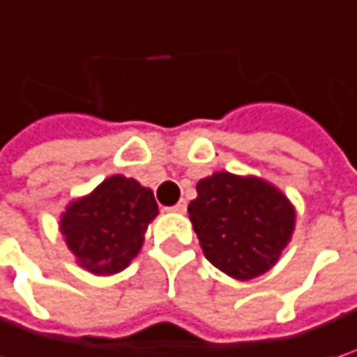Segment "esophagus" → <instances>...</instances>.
Listing matches in <instances>:
<instances>
[{"mask_svg": "<svg viewBox=\"0 0 357 357\" xmlns=\"http://www.w3.org/2000/svg\"><path fill=\"white\" fill-rule=\"evenodd\" d=\"M185 206H188V204H185V200H179L176 206H172V208H167V211H172V212H185Z\"/></svg>", "mask_w": 357, "mask_h": 357, "instance_id": "34e87169", "label": "esophagus"}]
</instances>
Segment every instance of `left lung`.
I'll list each match as a JSON object with an SVG mask.
<instances>
[{"label":"left lung","instance_id":"left-lung-1","mask_svg":"<svg viewBox=\"0 0 357 357\" xmlns=\"http://www.w3.org/2000/svg\"><path fill=\"white\" fill-rule=\"evenodd\" d=\"M188 212L200 247L214 268L251 280L275 266L288 245L296 211L270 181L216 172L196 183Z\"/></svg>","mask_w":357,"mask_h":357}]
</instances>
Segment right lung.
Listing matches in <instances>:
<instances>
[{
	"label": "right lung",
	"instance_id": "add662e5",
	"mask_svg": "<svg viewBox=\"0 0 357 357\" xmlns=\"http://www.w3.org/2000/svg\"><path fill=\"white\" fill-rule=\"evenodd\" d=\"M157 214L149 188L132 178L110 176L91 194L67 204L59 229L83 270L112 275L139 255L146 227Z\"/></svg>",
	"mask_w": 357,
	"mask_h": 357
}]
</instances>
